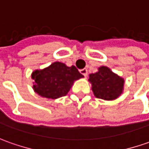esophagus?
Segmentation results:
<instances>
[{"label":"esophagus","mask_w":149,"mask_h":149,"mask_svg":"<svg viewBox=\"0 0 149 149\" xmlns=\"http://www.w3.org/2000/svg\"><path fill=\"white\" fill-rule=\"evenodd\" d=\"M80 72H81V73L85 77H87L88 72H87V69H86V68H83V69H81V70H80Z\"/></svg>","instance_id":"esophagus-1"}]
</instances>
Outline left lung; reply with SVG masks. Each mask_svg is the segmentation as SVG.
I'll list each match as a JSON object with an SVG mask.
<instances>
[{
    "label": "left lung",
    "instance_id": "1",
    "mask_svg": "<svg viewBox=\"0 0 149 149\" xmlns=\"http://www.w3.org/2000/svg\"><path fill=\"white\" fill-rule=\"evenodd\" d=\"M89 77L93 93L98 99L116 100L123 92L124 79L113 72L108 67H100L97 72L91 73Z\"/></svg>",
    "mask_w": 149,
    "mask_h": 149
}]
</instances>
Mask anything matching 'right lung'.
<instances>
[{
    "label": "right lung",
    "mask_w": 149,
    "mask_h": 149,
    "mask_svg": "<svg viewBox=\"0 0 149 149\" xmlns=\"http://www.w3.org/2000/svg\"><path fill=\"white\" fill-rule=\"evenodd\" d=\"M83 77L75 66L54 62L44 69L32 72L33 90L41 97L55 100L66 95L74 81Z\"/></svg>",
    "instance_id": "obj_1"
}]
</instances>
